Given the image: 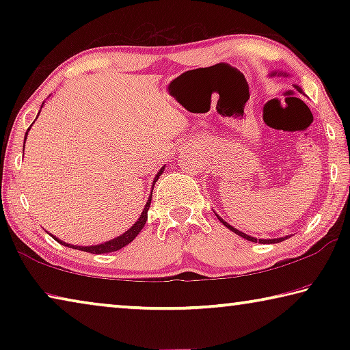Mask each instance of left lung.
Masks as SVG:
<instances>
[{"instance_id":"8db88e82","label":"left lung","mask_w":350,"mask_h":350,"mask_svg":"<svg viewBox=\"0 0 350 350\" xmlns=\"http://www.w3.org/2000/svg\"><path fill=\"white\" fill-rule=\"evenodd\" d=\"M276 74H278L276 70H275V72H271V75H276ZM280 74L287 77V74H286V72H280ZM295 88H296V91L303 92V91H301V88H299V86H296V85H295ZM216 216H217V215H216ZM217 219H219V221H221V222L225 225V227L232 230L233 233H236L238 236H241V238H244V239H247V241H252V242H260V244H276V242H282L284 239H287V238H288V236H284V238H276V239H258V238H253V236H248V234H245L244 232H239L238 228H234V227H232V225H230L228 222H225L221 216H217Z\"/></svg>"}]
</instances>
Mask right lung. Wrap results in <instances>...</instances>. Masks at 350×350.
<instances>
[{"label": "right lung", "mask_w": 350, "mask_h": 350, "mask_svg": "<svg viewBox=\"0 0 350 350\" xmlns=\"http://www.w3.org/2000/svg\"><path fill=\"white\" fill-rule=\"evenodd\" d=\"M43 105H44V103H43ZM43 105H41V108H43ZM38 116H40V114H38ZM38 116H37V117H38ZM29 129H31V128H29ZM29 129H27V131H26V135H25V144H26V137H27ZM163 170H165V167H162L161 170H159V173L156 174V177H154V180H152V188H154V183L157 182L159 176H161V174L163 173ZM152 188H151V194H150V198H148V202L145 204V208H144V211H142V215H140V217L137 219V222H135V224L133 225V227L128 230V232H125V233L120 234V236H117V238H114V239H111V241H108V242H103V244H98V245L80 247V245H70V244H66V242H63V241H60L58 238H55L54 234H51V236H52V238H54V239L58 242V244H62V245H64V247L77 248V250L88 252V253H94V254H102V253H111V252H117V250H120V248H123L125 245H128L129 242H133L135 236H137V234L142 232V228L145 227L146 219H148V210H150V205H151Z\"/></svg>", "instance_id": "obj_1"}]
</instances>
